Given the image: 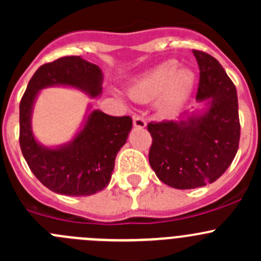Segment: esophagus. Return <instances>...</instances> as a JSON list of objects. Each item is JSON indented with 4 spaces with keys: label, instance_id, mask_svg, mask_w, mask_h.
Masks as SVG:
<instances>
[{
    "label": "esophagus",
    "instance_id": "esophagus-1",
    "mask_svg": "<svg viewBox=\"0 0 261 261\" xmlns=\"http://www.w3.org/2000/svg\"><path fill=\"white\" fill-rule=\"evenodd\" d=\"M134 126L138 128H144L146 126V121L141 116H134Z\"/></svg>",
    "mask_w": 261,
    "mask_h": 261
}]
</instances>
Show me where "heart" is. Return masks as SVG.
Listing matches in <instances>:
<instances>
[{
    "label": "heart",
    "instance_id": "b5f03b06",
    "mask_svg": "<svg viewBox=\"0 0 261 261\" xmlns=\"http://www.w3.org/2000/svg\"><path fill=\"white\" fill-rule=\"evenodd\" d=\"M196 84V75L189 69H179L175 60H167L136 78L128 89V94L138 102H147L156 98V110L163 116L179 112Z\"/></svg>",
    "mask_w": 261,
    "mask_h": 261
}]
</instances>
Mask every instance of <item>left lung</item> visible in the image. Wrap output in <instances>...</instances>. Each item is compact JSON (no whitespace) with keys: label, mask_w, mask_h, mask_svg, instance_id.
<instances>
[{"label":"left lung","mask_w":261,"mask_h":261,"mask_svg":"<svg viewBox=\"0 0 261 261\" xmlns=\"http://www.w3.org/2000/svg\"><path fill=\"white\" fill-rule=\"evenodd\" d=\"M199 67L197 101L202 109L179 121L150 122V167L167 186L192 189L217 180L232 163L240 141L238 92L212 55L193 50Z\"/></svg>","instance_id":"8db88e82"}]
</instances>
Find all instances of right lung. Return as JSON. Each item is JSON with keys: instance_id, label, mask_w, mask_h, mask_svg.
<instances>
[{"instance_id": "obj_1", "label": "right lung", "mask_w": 261, "mask_h": 261, "mask_svg": "<svg viewBox=\"0 0 261 261\" xmlns=\"http://www.w3.org/2000/svg\"><path fill=\"white\" fill-rule=\"evenodd\" d=\"M103 74L98 65L81 57H63L39 68L20 102V146L29 168L50 191L65 196H91L109 186L115 159L133 127L130 116L115 117L91 111L77 135L67 144L49 147L39 143L31 115L39 91L72 87L96 98L102 93Z\"/></svg>"}]
</instances>
